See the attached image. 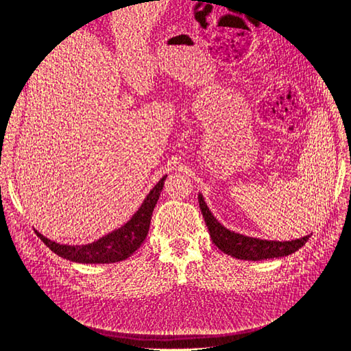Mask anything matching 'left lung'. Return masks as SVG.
Masks as SVG:
<instances>
[{"instance_id": "left-lung-1", "label": "left lung", "mask_w": 351, "mask_h": 351, "mask_svg": "<svg viewBox=\"0 0 351 351\" xmlns=\"http://www.w3.org/2000/svg\"><path fill=\"white\" fill-rule=\"evenodd\" d=\"M199 208L202 210V215L205 218L208 231L210 234V240L215 246L224 252L228 256L243 261H263V259H274V258H282L289 256V254L299 250L304 246L306 241L309 240L312 234H307L304 237L290 240V241H277V240H262L256 237H249L240 234V232L231 231L224 227L221 222L212 215L206 202L202 196L197 195Z\"/></svg>"}]
</instances>
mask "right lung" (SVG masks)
<instances>
[{"instance_id": "add662e5", "label": "right lung", "mask_w": 351, "mask_h": 351, "mask_svg": "<svg viewBox=\"0 0 351 351\" xmlns=\"http://www.w3.org/2000/svg\"><path fill=\"white\" fill-rule=\"evenodd\" d=\"M165 178L167 176L159 180L155 187L147 193V196L142 202L141 208L134 212V215L127 221L125 224L112 230L108 234L99 237L98 240L88 244H80V246L79 244H76V246H70V244L52 241L45 236H42L39 231H36L38 236L52 252L57 253L58 256L71 262L114 263L125 261L142 246V243L147 236L152 212L159 196H161Z\"/></svg>"}]
</instances>
